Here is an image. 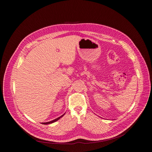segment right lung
Masks as SVG:
<instances>
[{"label": "right lung", "mask_w": 152, "mask_h": 152, "mask_svg": "<svg viewBox=\"0 0 152 152\" xmlns=\"http://www.w3.org/2000/svg\"><path fill=\"white\" fill-rule=\"evenodd\" d=\"M65 115V113H64L63 115H62L61 116H60L59 117H58V118H56V119H54V120H53V121H50V122H42V123H41V124H45V125H46V124H52V123H54V122H56L57 121H58L59 118H61L62 117H63V115Z\"/></svg>", "instance_id": "right-lung-1"}]
</instances>
